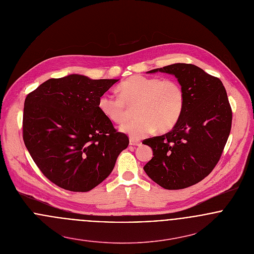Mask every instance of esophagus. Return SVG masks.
I'll use <instances>...</instances> for the list:
<instances>
[{
    "label": "esophagus",
    "instance_id": "1",
    "mask_svg": "<svg viewBox=\"0 0 254 254\" xmlns=\"http://www.w3.org/2000/svg\"><path fill=\"white\" fill-rule=\"evenodd\" d=\"M130 145H142V143L140 142V141H138V140H135V139H133V138H131L130 139Z\"/></svg>",
    "mask_w": 254,
    "mask_h": 254
}]
</instances>
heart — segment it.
Wrapping results in <instances>:
<instances>
[{
	"instance_id": "b5f03b06",
	"label": "heart",
	"mask_w": 254,
	"mask_h": 254,
	"mask_svg": "<svg viewBox=\"0 0 254 254\" xmlns=\"http://www.w3.org/2000/svg\"><path fill=\"white\" fill-rule=\"evenodd\" d=\"M120 96L109 93L99 99V109L112 122L122 123L135 108L133 120L120 130L137 140L151 134L170 130L181 117L186 96L180 83L172 79L132 76L118 86Z\"/></svg>"
}]
</instances>
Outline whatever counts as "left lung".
<instances>
[{"label": "left lung", "instance_id": "8db88e82", "mask_svg": "<svg viewBox=\"0 0 254 254\" xmlns=\"http://www.w3.org/2000/svg\"><path fill=\"white\" fill-rule=\"evenodd\" d=\"M174 75L186 96L173 129L145 139L153 156L146 175L166 190H181L203 180L221 157L232 126V109L221 80L193 64H174L147 73Z\"/></svg>", "mask_w": 254, "mask_h": 254}]
</instances>
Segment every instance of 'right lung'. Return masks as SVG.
Returning a JSON list of instances; mask_svg holds the SVG:
<instances>
[{
	"label": "right lung",
	"mask_w": 254,
	"mask_h": 254,
	"mask_svg": "<svg viewBox=\"0 0 254 254\" xmlns=\"http://www.w3.org/2000/svg\"><path fill=\"white\" fill-rule=\"evenodd\" d=\"M119 79L71 74L52 78L27 95L23 141L41 172L57 186L88 191L108 178L129 145L99 109V99Z\"/></svg>",
	"instance_id": "right-lung-1"
}]
</instances>
